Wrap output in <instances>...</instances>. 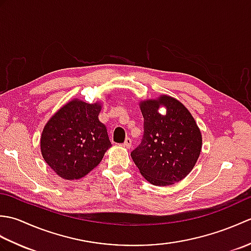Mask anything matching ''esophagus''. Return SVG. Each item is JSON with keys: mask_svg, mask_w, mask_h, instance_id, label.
I'll return each mask as SVG.
<instances>
[{"mask_svg": "<svg viewBox=\"0 0 251 251\" xmlns=\"http://www.w3.org/2000/svg\"><path fill=\"white\" fill-rule=\"evenodd\" d=\"M123 146H124L127 149H130L131 148V139H130V138H126V140H125L124 143H123Z\"/></svg>", "mask_w": 251, "mask_h": 251, "instance_id": "esophagus-1", "label": "esophagus"}]
</instances>
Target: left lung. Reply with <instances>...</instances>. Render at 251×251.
Returning <instances> with one entry per match:
<instances>
[{"instance_id":"obj_1","label":"left lung","mask_w":251,"mask_h":251,"mask_svg":"<svg viewBox=\"0 0 251 251\" xmlns=\"http://www.w3.org/2000/svg\"><path fill=\"white\" fill-rule=\"evenodd\" d=\"M161 105L167 114L158 113ZM142 141L130 153L140 174L154 185H172L193 169L201 150V134L185 106L170 96L140 102Z\"/></svg>"}]
</instances>
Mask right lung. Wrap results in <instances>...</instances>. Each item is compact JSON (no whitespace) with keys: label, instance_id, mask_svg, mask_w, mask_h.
<instances>
[{"label":"right lung","instance_id":"right-lung-1","mask_svg":"<svg viewBox=\"0 0 251 251\" xmlns=\"http://www.w3.org/2000/svg\"><path fill=\"white\" fill-rule=\"evenodd\" d=\"M100 103L74 99L46 123L41 152L47 165L67 180L81 179L98 166L112 146L106 127L99 121Z\"/></svg>","mask_w":251,"mask_h":251}]
</instances>
